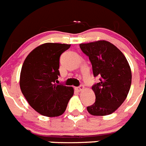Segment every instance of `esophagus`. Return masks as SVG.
<instances>
[{
	"instance_id": "34e87169",
	"label": "esophagus",
	"mask_w": 146,
	"mask_h": 146,
	"mask_svg": "<svg viewBox=\"0 0 146 146\" xmlns=\"http://www.w3.org/2000/svg\"><path fill=\"white\" fill-rule=\"evenodd\" d=\"M76 89L78 91H82V90H83L84 89V86H83V85H80V86L76 88Z\"/></svg>"
}]
</instances>
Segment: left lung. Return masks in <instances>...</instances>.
<instances>
[{"instance_id":"obj_1","label":"left lung","mask_w":146,"mask_h":146,"mask_svg":"<svg viewBox=\"0 0 146 146\" xmlns=\"http://www.w3.org/2000/svg\"><path fill=\"white\" fill-rule=\"evenodd\" d=\"M81 50L89 57L94 77L100 82L92 86L96 101L87 110L94 116L114 112L125 100L131 84V70L120 50L107 41L80 44Z\"/></svg>"}]
</instances>
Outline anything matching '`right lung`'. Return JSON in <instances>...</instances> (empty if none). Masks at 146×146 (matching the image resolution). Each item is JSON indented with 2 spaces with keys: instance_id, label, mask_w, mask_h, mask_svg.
<instances>
[{
  "instance_id": "1",
  "label": "right lung",
  "mask_w": 146,
  "mask_h": 146,
  "mask_svg": "<svg viewBox=\"0 0 146 146\" xmlns=\"http://www.w3.org/2000/svg\"><path fill=\"white\" fill-rule=\"evenodd\" d=\"M70 44L46 43L34 49L24 60L20 88L28 103L40 114L58 117L67 108L73 88L57 84L59 58ZM57 83V82H56Z\"/></svg>"
}]
</instances>
